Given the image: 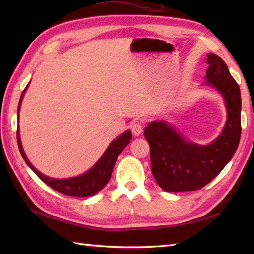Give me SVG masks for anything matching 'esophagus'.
Segmentation results:
<instances>
[{"label": "esophagus", "mask_w": 254, "mask_h": 254, "mask_svg": "<svg viewBox=\"0 0 254 254\" xmlns=\"http://www.w3.org/2000/svg\"><path fill=\"white\" fill-rule=\"evenodd\" d=\"M131 130H132V133L134 134V135L139 136L143 133V124L141 122H138V121L135 122V123H133Z\"/></svg>", "instance_id": "1"}]
</instances>
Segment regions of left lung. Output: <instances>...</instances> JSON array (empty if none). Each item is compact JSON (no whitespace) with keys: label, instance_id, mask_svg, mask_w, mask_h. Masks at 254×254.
Returning <instances> with one entry per match:
<instances>
[{"label":"left lung","instance_id":"left-lung-1","mask_svg":"<svg viewBox=\"0 0 254 254\" xmlns=\"http://www.w3.org/2000/svg\"><path fill=\"white\" fill-rule=\"evenodd\" d=\"M205 86L223 96L227 120L222 133L207 145L188 141L164 120L150 122L144 131L150 147L152 172L167 192L198 190L212 181L238 148L241 135L240 88L222 58L208 53Z\"/></svg>","mask_w":254,"mask_h":254}]
</instances>
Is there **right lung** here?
<instances>
[{"mask_svg": "<svg viewBox=\"0 0 254 254\" xmlns=\"http://www.w3.org/2000/svg\"><path fill=\"white\" fill-rule=\"evenodd\" d=\"M28 87V85H27ZM23 91L20 96L19 104H18V110H17V117L19 119V109L21 105V100L26 93V89ZM132 139V133L131 131L123 132L121 135H119L117 138L113 139L110 143L109 146L107 147L105 153L102 154L101 157L98 161L91 167L89 170L84 172L83 175L73 177V178H66V179H56V178L48 177L44 174H41L39 170H37L27 158V156L23 149V145L20 142V135H19V127H17V143L19 152L23 156L26 164L29 166V168L35 172V174L44 181L46 185L51 187L53 190H56L59 193H62L64 195L68 196H75V197H87L93 196L95 194L98 193L102 188H104L108 181L110 180V177L112 174L113 167L117 161L118 156L120 155L122 150L126 148L128 144H130Z\"/></svg>", "mask_w": 254, "mask_h": 254, "instance_id": "add662e5", "label": "right lung"}]
</instances>
